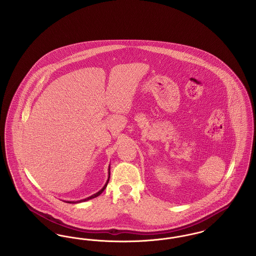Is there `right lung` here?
<instances>
[{"instance_id":"add662e5","label":"right lung","mask_w":256,"mask_h":256,"mask_svg":"<svg viewBox=\"0 0 256 256\" xmlns=\"http://www.w3.org/2000/svg\"><path fill=\"white\" fill-rule=\"evenodd\" d=\"M108 182L106 183V185L104 186V188L100 190V191H98V193H96V194H94L93 196H89V198H84V200H80V202H86V200H91V198H96V196H98L100 195L102 192H104V190L106 189V185H108ZM68 202V204H74L76 202Z\"/></svg>"}]
</instances>
